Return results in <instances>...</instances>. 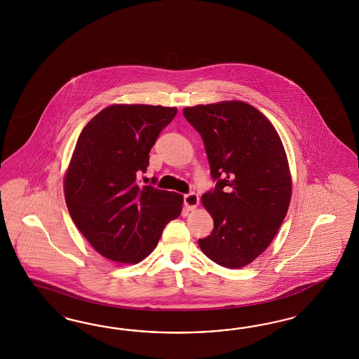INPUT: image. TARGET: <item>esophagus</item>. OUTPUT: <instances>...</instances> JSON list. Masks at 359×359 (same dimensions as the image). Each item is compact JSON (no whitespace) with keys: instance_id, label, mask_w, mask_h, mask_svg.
<instances>
[{"instance_id":"34e87169","label":"esophagus","mask_w":359,"mask_h":359,"mask_svg":"<svg viewBox=\"0 0 359 359\" xmlns=\"http://www.w3.org/2000/svg\"><path fill=\"white\" fill-rule=\"evenodd\" d=\"M184 205L188 210H194L198 205V196L196 194H188L184 195Z\"/></svg>"}]
</instances>
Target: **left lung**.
<instances>
[{
    "mask_svg": "<svg viewBox=\"0 0 359 359\" xmlns=\"http://www.w3.org/2000/svg\"><path fill=\"white\" fill-rule=\"evenodd\" d=\"M183 114L204 141L216 182L201 198L215 228L198 246L219 266L243 267L269 248L290 207L292 182L280 137L242 101L184 108Z\"/></svg>",
    "mask_w": 359,
    "mask_h": 359,
    "instance_id": "obj_1",
    "label": "left lung"
}]
</instances>
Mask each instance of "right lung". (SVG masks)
I'll list each match as a JSON object with an SVG mask.
<instances>
[{"instance_id": "add662e5", "label": "right lung", "mask_w": 359, "mask_h": 359, "mask_svg": "<svg viewBox=\"0 0 359 359\" xmlns=\"http://www.w3.org/2000/svg\"><path fill=\"white\" fill-rule=\"evenodd\" d=\"M176 113L159 105H111L79 135L65 174V203L81 234L110 261L144 259L182 213L183 196L137 182Z\"/></svg>"}]
</instances>
